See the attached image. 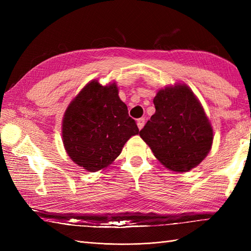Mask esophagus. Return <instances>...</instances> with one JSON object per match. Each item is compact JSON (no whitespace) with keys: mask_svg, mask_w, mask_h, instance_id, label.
Instances as JSON below:
<instances>
[{"mask_svg":"<svg viewBox=\"0 0 251 251\" xmlns=\"http://www.w3.org/2000/svg\"><path fill=\"white\" fill-rule=\"evenodd\" d=\"M144 124H146V119H144V118L137 119V126H138L139 130H141V128L144 126Z\"/></svg>","mask_w":251,"mask_h":251,"instance_id":"obj_1","label":"esophagus"}]
</instances>
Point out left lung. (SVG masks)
I'll return each mask as SVG.
<instances>
[{"mask_svg":"<svg viewBox=\"0 0 251 251\" xmlns=\"http://www.w3.org/2000/svg\"><path fill=\"white\" fill-rule=\"evenodd\" d=\"M156 112L140 137L166 169L184 173L198 166L209 153L214 130L198 97L185 83L160 89Z\"/></svg>","mask_w":251,"mask_h":251,"instance_id":"8db88e82","label":"left lung"}]
</instances>
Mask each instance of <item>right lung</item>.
Segmentation results:
<instances>
[{
	"label": "right lung",
	"instance_id": "add662e5",
	"mask_svg": "<svg viewBox=\"0 0 251 251\" xmlns=\"http://www.w3.org/2000/svg\"><path fill=\"white\" fill-rule=\"evenodd\" d=\"M138 133L115 81L107 86L96 79L89 81L68 105L62 121L66 153L91 173L107 169Z\"/></svg>",
	"mask_w": 251,
	"mask_h": 251
}]
</instances>
